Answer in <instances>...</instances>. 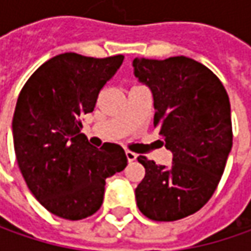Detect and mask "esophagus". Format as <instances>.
I'll return each mask as SVG.
<instances>
[{
    "label": "esophagus",
    "instance_id": "34e87169",
    "mask_svg": "<svg viewBox=\"0 0 251 251\" xmlns=\"http://www.w3.org/2000/svg\"><path fill=\"white\" fill-rule=\"evenodd\" d=\"M126 156H127L128 162H134V160L137 159V153H134L131 151H126Z\"/></svg>",
    "mask_w": 251,
    "mask_h": 251
}]
</instances>
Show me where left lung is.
Segmentation results:
<instances>
[{
  "instance_id": "left-lung-1",
  "label": "left lung",
  "mask_w": 251,
  "mask_h": 251,
  "mask_svg": "<svg viewBox=\"0 0 251 251\" xmlns=\"http://www.w3.org/2000/svg\"><path fill=\"white\" fill-rule=\"evenodd\" d=\"M134 74L153 95V127L173 153L169 168L145 156V177L135 188L147 218L170 222L186 218L212 197L232 150L230 103L209 68L184 55L135 58Z\"/></svg>"
}]
</instances>
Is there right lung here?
<instances>
[{
	"instance_id": "add662e5",
	"label": "right lung",
	"mask_w": 251,
	"mask_h": 251,
	"mask_svg": "<svg viewBox=\"0 0 251 251\" xmlns=\"http://www.w3.org/2000/svg\"><path fill=\"white\" fill-rule=\"evenodd\" d=\"M123 60L121 54H60L40 65L19 93L12 120L16 162L30 193L57 217L93 215L106 178L127 166L120 145L107 142L98 150L81 132V116L93 111Z\"/></svg>"
}]
</instances>
